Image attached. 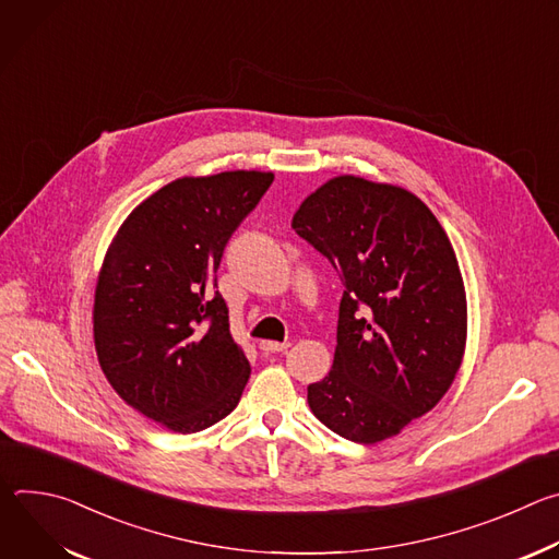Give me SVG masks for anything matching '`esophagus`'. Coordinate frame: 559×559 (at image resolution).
<instances>
[{
	"label": "esophagus",
	"instance_id": "esophagus-1",
	"mask_svg": "<svg viewBox=\"0 0 559 559\" xmlns=\"http://www.w3.org/2000/svg\"><path fill=\"white\" fill-rule=\"evenodd\" d=\"M265 354H276V352H285L287 347H289V343L285 341V343H278V341H261V345H259Z\"/></svg>",
	"mask_w": 559,
	"mask_h": 559
}]
</instances>
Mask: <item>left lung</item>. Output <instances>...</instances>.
I'll list each match as a JSON object with an SVG mask.
<instances>
[{
    "label": "left lung",
    "mask_w": 559,
    "mask_h": 559,
    "mask_svg": "<svg viewBox=\"0 0 559 559\" xmlns=\"http://www.w3.org/2000/svg\"><path fill=\"white\" fill-rule=\"evenodd\" d=\"M292 227L341 272L336 352L307 386L334 433L376 444L429 414L466 347V292L447 231L409 190L341 175L311 192Z\"/></svg>",
    "instance_id": "1"
}]
</instances>
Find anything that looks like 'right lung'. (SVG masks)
Returning <instances> with one entry per match:
<instances>
[{"mask_svg":"<svg viewBox=\"0 0 559 559\" xmlns=\"http://www.w3.org/2000/svg\"><path fill=\"white\" fill-rule=\"evenodd\" d=\"M272 173L181 177L141 201L104 257L95 349L121 401L175 433L223 420L250 378L216 287L225 243Z\"/></svg>","mask_w":559,"mask_h":559,"instance_id":"obj_1","label":"right lung"}]
</instances>
